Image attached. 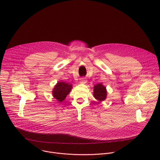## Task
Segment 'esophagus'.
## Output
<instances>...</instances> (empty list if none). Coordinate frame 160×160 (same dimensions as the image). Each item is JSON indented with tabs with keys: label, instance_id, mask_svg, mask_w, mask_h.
Instances as JSON below:
<instances>
[{
	"label": "esophagus",
	"instance_id": "esophagus-1",
	"mask_svg": "<svg viewBox=\"0 0 160 160\" xmlns=\"http://www.w3.org/2000/svg\"><path fill=\"white\" fill-rule=\"evenodd\" d=\"M80 83H87V80L85 79V78H81L80 80Z\"/></svg>",
	"mask_w": 160,
	"mask_h": 160
}]
</instances>
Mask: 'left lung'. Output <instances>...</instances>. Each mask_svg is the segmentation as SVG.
Masks as SVG:
<instances>
[{"instance_id": "8db88e82", "label": "left lung", "mask_w": 160, "mask_h": 160, "mask_svg": "<svg viewBox=\"0 0 160 160\" xmlns=\"http://www.w3.org/2000/svg\"><path fill=\"white\" fill-rule=\"evenodd\" d=\"M107 90L102 83H98L94 87V97L99 102L104 101L107 98Z\"/></svg>"}]
</instances>
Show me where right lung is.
Returning <instances> with one entry per match:
<instances>
[{"label": "right lung", "mask_w": 160, "mask_h": 160, "mask_svg": "<svg viewBox=\"0 0 160 160\" xmlns=\"http://www.w3.org/2000/svg\"><path fill=\"white\" fill-rule=\"evenodd\" d=\"M73 88L72 84L64 82H58L52 90L53 97L59 102H62Z\"/></svg>", "instance_id": "1"}]
</instances>
